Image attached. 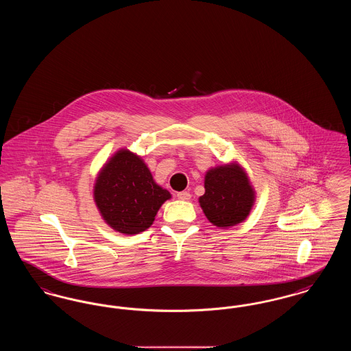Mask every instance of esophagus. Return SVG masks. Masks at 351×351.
I'll use <instances>...</instances> for the list:
<instances>
[{"label":"esophagus","instance_id":"esophagus-1","mask_svg":"<svg viewBox=\"0 0 351 351\" xmlns=\"http://www.w3.org/2000/svg\"><path fill=\"white\" fill-rule=\"evenodd\" d=\"M178 199L183 201L191 200V193H189V192H186V191L179 192V193H178Z\"/></svg>","mask_w":351,"mask_h":351}]
</instances>
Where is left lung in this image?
Masks as SVG:
<instances>
[{
    "label": "left lung",
    "mask_w": 351,
    "mask_h": 351,
    "mask_svg": "<svg viewBox=\"0 0 351 351\" xmlns=\"http://www.w3.org/2000/svg\"><path fill=\"white\" fill-rule=\"evenodd\" d=\"M205 193L199 204L210 223L217 228H230L249 217L256 200L246 169L237 160L209 168L204 178Z\"/></svg>",
    "instance_id": "left-lung-1"
}]
</instances>
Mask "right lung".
I'll return each instance as SVG.
<instances>
[{"instance_id":"1","label":"right lung","mask_w":351,"mask_h":351,"mask_svg":"<svg viewBox=\"0 0 351 351\" xmlns=\"http://www.w3.org/2000/svg\"><path fill=\"white\" fill-rule=\"evenodd\" d=\"M171 197L167 189L154 180L145 160L126 147L108 158L93 184V201L101 218L125 235L147 230Z\"/></svg>"}]
</instances>
